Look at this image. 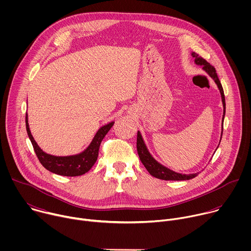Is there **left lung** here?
<instances>
[{
    "label": "left lung",
    "mask_w": 251,
    "mask_h": 251,
    "mask_svg": "<svg viewBox=\"0 0 251 251\" xmlns=\"http://www.w3.org/2000/svg\"><path fill=\"white\" fill-rule=\"evenodd\" d=\"M192 56L195 58V63L198 64V65H201L202 66L203 70L214 80V82L217 83V85H218V87L220 89V92H221V95H222V101H223V105H224V115H223V122H224L225 115H226V98H225V93H224V89H223L222 83H221V81H220V79L218 77V75L216 73V68H214L212 65H210L205 59L201 57L196 52H192ZM222 136H223V131H222ZM137 151H138V155H139V158H140L141 162L143 163V165L145 166L147 171L153 176H155L157 178H160V180H165V181H185V180H191V178H193V177L198 176V173L190 174V175L176 173V172L168 169L167 167L163 166L159 162H157L152 157L150 152L148 151V149H147V147L145 145V143H144V140H143L142 135H141V133L139 131L137 133Z\"/></svg>",
    "instance_id": "left-lung-1"
}]
</instances>
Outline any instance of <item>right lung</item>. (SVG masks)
Masks as SVG:
<instances>
[{"label": "right lung", "mask_w": 251, "mask_h": 251, "mask_svg": "<svg viewBox=\"0 0 251 251\" xmlns=\"http://www.w3.org/2000/svg\"><path fill=\"white\" fill-rule=\"evenodd\" d=\"M113 124L114 122H110L109 124L102 126L95 134L92 142L90 143V145L82 153L74 155V156L58 157V156H52V155L47 154L39 147L37 142L34 141L30 133L28 122H27V114H25L26 132L32 144L33 150L35 154H37V157L40 160L41 164L50 172L56 175L65 176H81L87 173L92 168V166L95 164L97 160L101 142L105 137V135L111 129Z\"/></svg>", "instance_id": "right-lung-1"}]
</instances>
